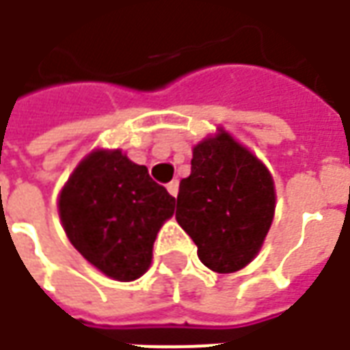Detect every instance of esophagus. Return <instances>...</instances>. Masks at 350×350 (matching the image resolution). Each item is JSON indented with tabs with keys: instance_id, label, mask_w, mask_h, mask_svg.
Here are the masks:
<instances>
[{
	"instance_id": "esophagus-1",
	"label": "esophagus",
	"mask_w": 350,
	"mask_h": 350,
	"mask_svg": "<svg viewBox=\"0 0 350 350\" xmlns=\"http://www.w3.org/2000/svg\"><path fill=\"white\" fill-rule=\"evenodd\" d=\"M167 192H170L171 196H177V192H179V183H177V180L167 183Z\"/></svg>"
}]
</instances>
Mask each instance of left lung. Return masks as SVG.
<instances>
[{
  "label": "left lung",
  "instance_id": "8db88e82",
  "mask_svg": "<svg viewBox=\"0 0 350 350\" xmlns=\"http://www.w3.org/2000/svg\"><path fill=\"white\" fill-rule=\"evenodd\" d=\"M273 213L271 173L224 126L192 148L175 219L198 246L206 268L217 273L246 268L264 245Z\"/></svg>",
  "mask_w": 350,
  "mask_h": 350
}]
</instances>
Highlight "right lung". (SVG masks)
<instances>
[{
  "mask_svg": "<svg viewBox=\"0 0 350 350\" xmlns=\"http://www.w3.org/2000/svg\"><path fill=\"white\" fill-rule=\"evenodd\" d=\"M57 210L86 262L115 281H135L152 264L154 241L175 212V198L119 148H96L63 185Z\"/></svg>",
  "mask_w": 350,
  "mask_h": 350,
  "instance_id": "right-lung-1",
  "label": "right lung"
}]
</instances>
